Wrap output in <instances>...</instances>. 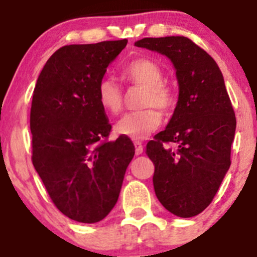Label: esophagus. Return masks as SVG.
Here are the masks:
<instances>
[{
    "label": "esophagus",
    "instance_id": "obj_1",
    "mask_svg": "<svg viewBox=\"0 0 257 257\" xmlns=\"http://www.w3.org/2000/svg\"><path fill=\"white\" fill-rule=\"evenodd\" d=\"M134 147H136V154L141 155L143 153V144L141 142H134Z\"/></svg>",
    "mask_w": 257,
    "mask_h": 257
}]
</instances>
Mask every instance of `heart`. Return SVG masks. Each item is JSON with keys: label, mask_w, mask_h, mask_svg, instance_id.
<instances>
[{"label": "heart", "mask_w": 257, "mask_h": 257, "mask_svg": "<svg viewBox=\"0 0 257 257\" xmlns=\"http://www.w3.org/2000/svg\"><path fill=\"white\" fill-rule=\"evenodd\" d=\"M121 78L134 87L143 88L139 112L125 114L116 121L114 131L118 136L132 141H143L162 125V110L169 115L178 105V94L172 85L164 82V71L149 58H136L121 68ZM97 99L108 114L120 113L123 92L112 78H103L97 85Z\"/></svg>", "instance_id": "obj_1"}]
</instances>
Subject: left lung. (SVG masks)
<instances>
[{
    "instance_id": "1",
    "label": "left lung",
    "mask_w": 257,
    "mask_h": 257,
    "mask_svg": "<svg viewBox=\"0 0 257 257\" xmlns=\"http://www.w3.org/2000/svg\"><path fill=\"white\" fill-rule=\"evenodd\" d=\"M136 46L164 54L177 69L178 105L145 153L154 163L158 200L177 216H195L210 205L231 164L236 118L224 77L212 57L183 36L143 38Z\"/></svg>"
}]
</instances>
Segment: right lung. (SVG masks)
I'll return each instance as SVG.
<instances>
[{"mask_svg":"<svg viewBox=\"0 0 257 257\" xmlns=\"http://www.w3.org/2000/svg\"><path fill=\"white\" fill-rule=\"evenodd\" d=\"M126 43L64 46L36 83L33 167L57 209L74 221L94 224L109 214L136 153L131 139L108 141L112 125L97 99L98 83Z\"/></svg>","mask_w":257,"mask_h":257,"instance_id":"add662e5","label":"right lung"}]
</instances>
